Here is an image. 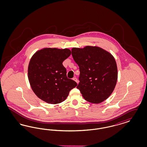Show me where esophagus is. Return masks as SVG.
Returning <instances> with one entry per match:
<instances>
[{
  "mask_svg": "<svg viewBox=\"0 0 147 147\" xmlns=\"http://www.w3.org/2000/svg\"><path fill=\"white\" fill-rule=\"evenodd\" d=\"M73 80H74L76 82H77V83H78V79H77V78H73Z\"/></svg>",
  "mask_w": 147,
  "mask_h": 147,
  "instance_id": "obj_1",
  "label": "esophagus"
}]
</instances>
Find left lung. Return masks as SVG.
Returning <instances> with one entry per match:
<instances>
[{
  "mask_svg": "<svg viewBox=\"0 0 147 147\" xmlns=\"http://www.w3.org/2000/svg\"><path fill=\"white\" fill-rule=\"evenodd\" d=\"M71 55L79 66L77 86L85 100L99 104L109 98L117 80V68L114 57L98 47L73 48Z\"/></svg>",
  "mask_w": 147,
  "mask_h": 147,
  "instance_id": "obj_1",
  "label": "left lung"
}]
</instances>
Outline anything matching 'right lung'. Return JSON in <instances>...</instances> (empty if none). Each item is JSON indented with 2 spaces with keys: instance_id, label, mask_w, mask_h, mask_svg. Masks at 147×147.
<instances>
[{
  "instance_id": "right-lung-1",
  "label": "right lung",
  "mask_w": 147,
  "mask_h": 147,
  "mask_svg": "<svg viewBox=\"0 0 147 147\" xmlns=\"http://www.w3.org/2000/svg\"><path fill=\"white\" fill-rule=\"evenodd\" d=\"M71 54L70 50L44 49L32 57L28 67V78L37 97L51 104L62 102L77 83L67 77L63 62Z\"/></svg>"
}]
</instances>
